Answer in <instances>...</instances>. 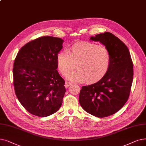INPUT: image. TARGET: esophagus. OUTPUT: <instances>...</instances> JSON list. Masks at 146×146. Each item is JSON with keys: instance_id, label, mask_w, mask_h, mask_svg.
Masks as SVG:
<instances>
[{"instance_id": "obj_1", "label": "esophagus", "mask_w": 146, "mask_h": 146, "mask_svg": "<svg viewBox=\"0 0 146 146\" xmlns=\"http://www.w3.org/2000/svg\"><path fill=\"white\" fill-rule=\"evenodd\" d=\"M70 85H72V83H70V82H66V83H65V87L67 88H68Z\"/></svg>"}]
</instances>
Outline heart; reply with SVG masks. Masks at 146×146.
<instances>
[{
	"label": "heart",
	"instance_id": "b5f03b06",
	"mask_svg": "<svg viewBox=\"0 0 146 146\" xmlns=\"http://www.w3.org/2000/svg\"><path fill=\"white\" fill-rule=\"evenodd\" d=\"M111 56L105 46L90 42H80L70 47L67 52L56 55V66L60 73L66 76L77 62L76 70L67 79L76 82H96L102 79L110 67Z\"/></svg>",
	"mask_w": 146,
	"mask_h": 146
}]
</instances>
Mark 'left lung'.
<instances>
[{
	"mask_svg": "<svg viewBox=\"0 0 146 146\" xmlns=\"http://www.w3.org/2000/svg\"><path fill=\"white\" fill-rule=\"evenodd\" d=\"M90 40L99 42L109 50L111 65L102 79L82 87L79 101L88 113L104 117L116 113L127 101L133 80V63L127 46L112 33L91 36Z\"/></svg>",
	"mask_w": 146,
	"mask_h": 146,
	"instance_id": "1",
	"label": "left lung"
}]
</instances>
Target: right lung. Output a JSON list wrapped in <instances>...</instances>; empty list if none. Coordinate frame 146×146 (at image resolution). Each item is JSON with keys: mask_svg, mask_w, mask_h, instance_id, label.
Here are the masks:
<instances>
[{"mask_svg": "<svg viewBox=\"0 0 146 146\" xmlns=\"http://www.w3.org/2000/svg\"><path fill=\"white\" fill-rule=\"evenodd\" d=\"M61 38L43 36L23 46L14 63L15 92L29 113L46 117L57 111L66 92L65 82L56 70Z\"/></svg>", "mask_w": 146, "mask_h": 146, "instance_id": "1", "label": "right lung"}]
</instances>
